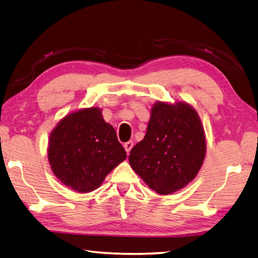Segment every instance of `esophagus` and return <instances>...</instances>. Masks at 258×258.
<instances>
[{"instance_id":"esophagus-1","label":"esophagus","mask_w":258,"mask_h":258,"mask_svg":"<svg viewBox=\"0 0 258 258\" xmlns=\"http://www.w3.org/2000/svg\"><path fill=\"white\" fill-rule=\"evenodd\" d=\"M123 147H124V149H125V151L127 152H130V150L133 149V147H134V141H127V143H124L123 144Z\"/></svg>"}]
</instances>
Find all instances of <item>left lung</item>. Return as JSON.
<instances>
[{
  "mask_svg": "<svg viewBox=\"0 0 258 258\" xmlns=\"http://www.w3.org/2000/svg\"><path fill=\"white\" fill-rule=\"evenodd\" d=\"M206 154L204 129L189 104L157 102L145 138L130 151L129 162L159 195H169L196 177Z\"/></svg>",
  "mask_w": 258,
  "mask_h": 258,
  "instance_id": "obj_1",
  "label": "left lung"
}]
</instances>
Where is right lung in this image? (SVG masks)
Here are the masks:
<instances>
[{"instance_id": "add662e5", "label": "right lung", "mask_w": 258, "mask_h": 258, "mask_svg": "<svg viewBox=\"0 0 258 258\" xmlns=\"http://www.w3.org/2000/svg\"><path fill=\"white\" fill-rule=\"evenodd\" d=\"M54 175L78 192H90L125 159L112 125L98 108L82 109L63 118L52 131L48 149Z\"/></svg>"}]
</instances>
